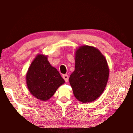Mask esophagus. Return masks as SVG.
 <instances>
[{"label": "esophagus", "instance_id": "obj_1", "mask_svg": "<svg viewBox=\"0 0 133 133\" xmlns=\"http://www.w3.org/2000/svg\"><path fill=\"white\" fill-rule=\"evenodd\" d=\"M62 77L63 78V79L65 80V81L67 82L68 81V79H69V77H68V74H63L62 76Z\"/></svg>", "mask_w": 133, "mask_h": 133}]
</instances>
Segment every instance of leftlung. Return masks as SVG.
<instances>
[{
    "label": "left lung",
    "instance_id": "left-lung-1",
    "mask_svg": "<svg viewBox=\"0 0 133 133\" xmlns=\"http://www.w3.org/2000/svg\"><path fill=\"white\" fill-rule=\"evenodd\" d=\"M105 56L97 48L82 45L75 51V70L70 83L76 99L83 103L94 101L103 93L109 78Z\"/></svg>",
    "mask_w": 133,
    "mask_h": 133
}]
</instances>
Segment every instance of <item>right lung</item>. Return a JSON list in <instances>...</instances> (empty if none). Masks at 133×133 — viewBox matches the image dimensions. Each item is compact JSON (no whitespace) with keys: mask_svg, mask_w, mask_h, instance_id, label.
I'll list each match as a JSON object with an SVG mask.
<instances>
[{"mask_svg":"<svg viewBox=\"0 0 133 133\" xmlns=\"http://www.w3.org/2000/svg\"><path fill=\"white\" fill-rule=\"evenodd\" d=\"M29 91L34 97L46 101L65 83L57 69L51 65L48 56L38 54L31 63L26 74Z\"/></svg>","mask_w":133,"mask_h":133,"instance_id":"right-lung-1","label":"right lung"}]
</instances>
